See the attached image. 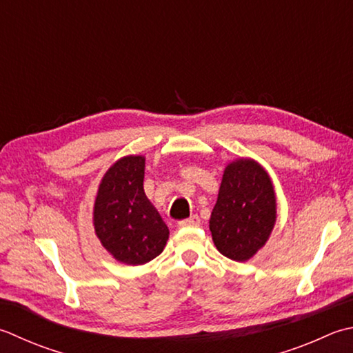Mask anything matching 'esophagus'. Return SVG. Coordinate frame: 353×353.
<instances>
[{
	"instance_id": "esophagus-1",
	"label": "esophagus",
	"mask_w": 353,
	"mask_h": 353,
	"mask_svg": "<svg viewBox=\"0 0 353 353\" xmlns=\"http://www.w3.org/2000/svg\"><path fill=\"white\" fill-rule=\"evenodd\" d=\"M179 225H181L182 228H197V226H200V219H199V216H192L190 219L182 220Z\"/></svg>"
}]
</instances>
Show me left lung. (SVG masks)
Wrapping results in <instances>:
<instances>
[{
  "label": "left lung",
  "mask_w": 353,
  "mask_h": 353,
  "mask_svg": "<svg viewBox=\"0 0 353 353\" xmlns=\"http://www.w3.org/2000/svg\"><path fill=\"white\" fill-rule=\"evenodd\" d=\"M275 222L277 196L268 171L251 157L228 163L210 217L219 252L234 261H248L266 245Z\"/></svg>",
  "instance_id": "1"
}]
</instances>
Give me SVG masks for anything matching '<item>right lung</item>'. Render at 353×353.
Segmentation results:
<instances>
[{"label": "right lung", "instance_id": "right-lung-1", "mask_svg": "<svg viewBox=\"0 0 353 353\" xmlns=\"http://www.w3.org/2000/svg\"><path fill=\"white\" fill-rule=\"evenodd\" d=\"M145 156H123L107 170L93 206L94 234L114 260L145 265L163 251L168 226L143 191Z\"/></svg>", "mask_w": 353, "mask_h": 353}]
</instances>
